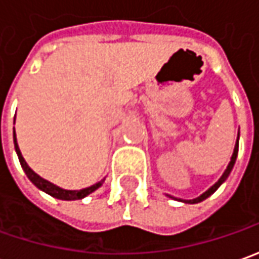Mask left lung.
<instances>
[{
	"label": "left lung",
	"instance_id": "1",
	"mask_svg": "<svg viewBox=\"0 0 259 259\" xmlns=\"http://www.w3.org/2000/svg\"><path fill=\"white\" fill-rule=\"evenodd\" d=\"M238 139H239V135H238ZM238 147H239V145H238V140H236L235 149H234V153H232V157H231V162H229V165H228L227 170H225V172H224V175L221 176V179H219L218 182L215 183V185H213L212 188H209V189L205 192V193H202L199 198H196V199H192V201H183V202H186V203H198V202H201V201H203V199H206L208 196H210V195H212L213 192L217 191L219 186H221L222 183L225 182V179H227L228 176H229V174H231V170H232V167H234V165H235L236 156H238Z\"/></svg>",
	"mask_w": 259,
	"mask_h": 259
}]
</instances>
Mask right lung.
<instances>
[{"label": "right lung", "mask_w": 259, "mask_h": 259, "mask_svg": "<svg viewBox=\"0 0 259 259\" xmlns=\"http://www.w3.org/2000/svg\"><path fill=\"white\" fill-rule=\"evenodd\" d=\"M14 146H15V152H17V155H18V159H20V163H21V166H23L25 175L28 176V179H30V181H31V182L34 183L38 189L47 192L49 195L54 196V198H57V199H64V201L81 199V198L87 196L89 193H92V192L96 191L99 186H102V182H99V183H96V185H93V186H90V188L81 189V191H66V189H61V188H58V186H56V185L50 183L49 181H46V179L40 178V176L35 174V172H32L31 169H30V166L25 163L23 155H21V152H20V149H18V145H17L15 130H14Z\"/></svg>", "instance_id": "obj_1"}]
</instances>
